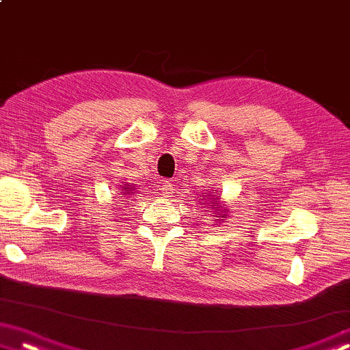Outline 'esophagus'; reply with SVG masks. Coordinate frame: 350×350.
<instances>
[{"mask_svg": "<svg viewBox=\"0 0 350 350\" xmlns=\"http://www.w3.org/2000/svg\"><path fill=\"white\" fill-rule=\"evenodd\" d=\"M161 184H163V185H161V193H163L165 196H171V195H173V193H174V185H173V182L166 179V180L161 182Z\"/></svg>", "mask_w": 350, "mask_h": 350, "instance_id": "34e87169", "label": "esophagus"}]
</instances>
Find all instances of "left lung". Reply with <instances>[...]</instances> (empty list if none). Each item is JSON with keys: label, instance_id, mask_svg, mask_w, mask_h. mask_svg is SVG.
Here are the masks:
<instances>
[{"label": "left lung", "instance_id": "obj_1", "mask_svg": "<svg viewBox=\"0 0 350 350\" xmlns=\"http://www.w3.org/2000/svg\"><path fill=\"white\" fill-rule=\"evenodd\" d=\"M215 201H217V198H215ZM211 204H212V206H213V204H215V206H218V202H213V201H212V202H211ZM225 215H226V213H225Z\"/></svg>", "mask_w": 350, "mask_h": 350}]
</instances>
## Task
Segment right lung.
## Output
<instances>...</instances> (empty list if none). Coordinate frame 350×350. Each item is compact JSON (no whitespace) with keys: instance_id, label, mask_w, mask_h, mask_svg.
Masks as SVG:
<instances>
[{"instance_id":"1","label":"right lung","mask_w":350,"mask_h":350,"mask_svg":"<svg viewBox=\"0 0 350 350\" xmlns=\"http://www.w3.org/2000/svg\"><path fill=\"white\" fill-rule=\"evenodd\" d=\"M127 193H129V191H127Z\"/></svg>"}]
</instances>
